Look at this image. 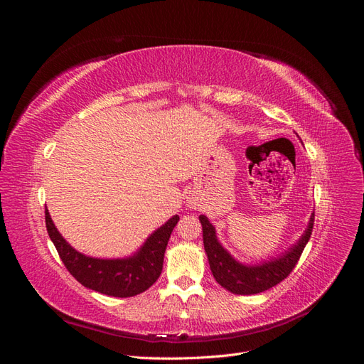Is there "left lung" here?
<instances>
[{"instance_id": "left-lung-1", "label": "left lung", "mask_w": 364, "mask_h": 364, "mask_svg": "<svg viewBox=\"0 0 364 364\" xmlns=\"http://www.w3.org/2000/svg\"><path fill=\"white\" fill-rule=\"evenodd\" d=\"M199 220L203 229L205 252L215 281L223 289L234 294H257L274 287L291 273L302 255L308 240L311 237L314 213L311 214L304 235L296 245H293L287 252H284L281 257L270 261H262L261 264H255V266H249V264L246 266V264L238 262L220 245L215 228L209 222L208 217L200 215Z\"/></svg>"}]
</instances>
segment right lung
<instances>
[{
    "mask_svg": "<svg viewBox=\"0 0 364 364\" xmlns=\"http://www.w3.org/2000/svg\"><path fill=\"white\" fill-rule=\"evenodd\" d=\"M178 222L179 215H173L167 223L158 228L132 257L102 259L86 257L70 246L54 226L46 206L48 235L53 245L56 246L65 267L83 287L114 297L136 296L156 282L162 272L165 249Z\"/></svg>",
    "mask_w": 364,
    "mask_h": 364,
    "instance_id": "add662e5",
    "label": "right lung"
}]
</instances>
